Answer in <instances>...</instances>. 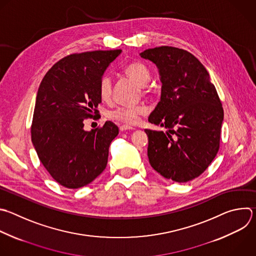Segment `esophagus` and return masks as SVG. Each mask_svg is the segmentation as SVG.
I'll return each mask as SVG.
<instances>
[{
  "label": "esophagus",
  "instance_id": "esophagus-1",
  "mask_svg": "<svg viewBox=\"0 0 256 256\" xmlns=\"http://www.w3.org/2000/svg\"><path fill=\"white\" fill-rule=\"evenodd\" d=\"M120 132H124V130H134V128L130 126H126V124H124V126H120Z\"/></svg>",
  "mask_w": 256,
  "mask_h": 256
}]
</instances>
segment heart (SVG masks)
<instances>
[{"instance_id":"obj_1","label":"heart","mask_w":256,"mask_h":256,"mask_svg":"<svg viewBox=\"0 0 256 256\" xmlns=\"http://www.w3.org/2000/svg\"><path fill=\"white\" fill-rule=\"evenodd\" d=\"M126 75L134 80L140 86L144 85L150 79V72L148 68L140 63L134 62L128 64L124 69ZM112 94V81L108 75H104L100 82V96L104 100H108ZM148 108L144 104L136 106H118L108 112V118L120 122L134 124H136L140 116L146 114Z\"/></svg>"}]
</instances>
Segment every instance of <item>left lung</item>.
<instances>
[{
	"label": "left lung",
	"instance_id": "obj_1",
	"mask_svg": "<svg viewBox=\"0 0 256 256\" xmlns=\"http://www.w3.org/2000/svg\"><path fill=\"white\" fill-rule=\"evenodd\" d=\"M162 82L160 100L148 122L168 130H144L150 166L164 178L186 183L199 177L216 156L223 108L203 64L190 52L171 46L146 49Z\"/></svg>",
	"mask_w": 256,
	"mask_h": 256
}]
</instances>
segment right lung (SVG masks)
I'll return each instance as SVG.
<instances>
[{
	"label": "right lung",
	"instance_id": "right-lung-1",
	"mask_svg": "<svg viewBox=\"0 0 256 256\" xmlns=\"http://www.w3.org/2000/svg\"><path fill=\"white\" fill-rule=\"evenodd\" d=\"M122 50L71 54L55 63L38 88L32 142L52 178L68 189L92 183L108 164L110 142L118 134L112 122L84 130L83 120L98 114L100 82Z\"/></svg>",
	"mask_w": 256,
	"mask_h": 256
}]
</instances>
